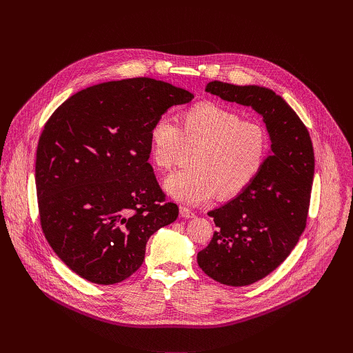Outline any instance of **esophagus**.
<instances>
[{"mask_svg": "<svg viewBox=\"0 0 353 353\" xmlns=\"http://www.w3.org/2000/svg\"><path fill=\"white\" fill-rule=\"evenodd\" d=\"M180 215H181L183 218H185V219H190V218H194V216H195V214H194L191 210L185 208V207H180Z\"/></svg>", "mask_w": 353, "mask_h": 353, "instance_id": "obj_1", "label": "esophagus"}]
</instances>
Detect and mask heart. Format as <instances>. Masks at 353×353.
<instances>
[{"instance_id":"obj_1","label":"heart","mask_w":353,"mask_h":353,"mask_svg":"<svg viewBox=\"0 0 353 353\" xmlns=\"http://www.w3.org/2000/svg\"><path fill=\"white\" fill-rule=\"evenodd\" d=\"M152 161L170 170L185 148H196L191 168L170 174L163 187L183 204L196 205L214 198L234 196L261 172L270 149L267 128L243 120L215 103H199L181 114V128L169 116L158 117L149 128Z\"/></svg>"}]
</instances>
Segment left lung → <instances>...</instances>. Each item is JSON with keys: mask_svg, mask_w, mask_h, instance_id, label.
Masks as SVG:
<instances>
[{"mask_svg": "<svg viewBox=\"0 0 353 353\" xmlns=\"http://www.w3.org/2000/svg\"><path fill=\"white\" fill-rule=\"evenodd\" d=\"M207 92L257 112L271 152L245 190L208 212L218 229L196 254L199 268L228 286L254 283L290 254L307 221L314 152L307 128L274 90L212 81Z\"/></svg>", "mask_w": 353, "mask_h": 353, "instance_id": "8db88e82", "label": "left lung"}]
</instances>
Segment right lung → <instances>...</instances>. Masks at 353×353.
<instances>
[{
    "label": "right lung",
    "mask_w": 353,
    "mask_h": 353,
    "mask_svg": "<svg viewBox=\"0 0 353 353\" xmlns=\"http://www.w3.org/2000/svg\"><path fill=\"white\" fill-rule=\"evenodd\" d=\"M192 97L152 78L110 81L72 94L46 123L34 173L40 223L77 275L97 285L127 279L149 237L177 219L148 163L149 128Z\"/></svg>",
    "instance_id": "obj_1"
}]
</instances>
